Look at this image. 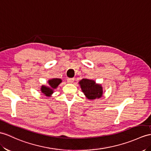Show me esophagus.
I'll return each mask as SVG.
<instances>
[{
	"label": "esophagus",
	"instance_id": "1",
	"mask_svg": "<svg viewBox=\"0 0 151 151\" xmlns=\"http://www.w3.org/2000/svg\"><path fill=\"white\" fill-rule=\"evenodd\" d=\"M73 81H74V79L73 78H68L67 79V82L68 83H72L73 82Z\"/></svg>",
	"mask_w": 151,
	"mask_h": 151
}]
</instances>
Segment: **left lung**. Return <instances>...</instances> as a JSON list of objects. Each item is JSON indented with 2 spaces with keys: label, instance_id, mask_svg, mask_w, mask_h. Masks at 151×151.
Masks as SVG:
<instances>
[{
  "label": "left lung",
  "instance_id": "1",
  "mask_svg": "<svg viewBox=\"0 0 151 151\" xmlns=\"http://www.w3.org/2000/svg\"><path fill=\"white\" fill-rule=\"evenodd\" d=\"M83 92L90 100L100 98L102 95V88L101 85L95 84L93 80L83 79L79 81Z\"/></svg>",
  "mask_w": 151,
  "mask_h": 151
}]
</instances>
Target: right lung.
I'll return each mask as SVG.
<instances>
[{"label":"right lung","instance_id":"obj_1","mask_svg":"<svg viewBox=\"0 0 151 151\" xmlns=\"http://www.w3.org/2000/svg\"><path fill=\"white\" fill-rule=\"evenodd\" d=\"M61 82V79H52L49 81V86H42L41 90L42 92L46 96H49L50 95L53 93V90L56 89L58 86L60 84Z\"/></svg>","mask_w":151,"mask_h":151}]
</instances>
